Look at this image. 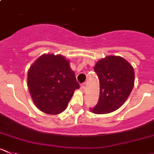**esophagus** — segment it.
I'll use <instances>...</instances> for the list:
<instances>
[{"label":"esophagus","instance_id":"esophagus-1","mask_svg":"<svg viewBox=\"0 0 154 154\" xmlns=\"http://www.w3.org/2000/svg\"><path fill=\"white\" fill-rule=\"evenodd\" d=\"M80 89H81V90L83 91V92L86 91V85H85V83H84V84L81 85V86H80Z\"/></svg>","mask_w":154,"mask_h":154}]
</instances>
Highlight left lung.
Here are the masks:
<instances>
[{
  "instance_id": "8db88e82",
  "label": "left lung",
  "mask_w": 154,
  "mask_h": 154,
  "mask_svg": "<svg viewBox=\"0 0 154 154\" xmlns=\"http://www.w3.org/2000/svg\"><path fill=\"white\" fill-rule=\"evenodd\" d=\"M94 71L99 79L100 94L98 103L91 111L104 114L117 110L133 89V67L120 56H109L98 61Z\"/></svg>"
}]
</instances>
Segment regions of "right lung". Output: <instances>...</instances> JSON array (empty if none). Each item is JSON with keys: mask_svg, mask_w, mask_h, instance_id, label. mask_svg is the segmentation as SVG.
Here are the masks:
<instances>
[{"mask_svg": "<svg viewBox=\"0 0 154 154\" xmlns=\"http://www.w3.org/2000/svg\"><path fill=\"white\" fill-rule=\"evenodd\" d=\"M28 86L34 104L41 111L59 114L65 110L80 84L69 61L62 55L46 54L30 67Z\"/></svg>", "mask_w": 154, "mask_h": 154, "instance_id": "right-lung-1", "label": "right lung"}]
</instances>
